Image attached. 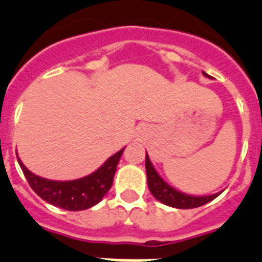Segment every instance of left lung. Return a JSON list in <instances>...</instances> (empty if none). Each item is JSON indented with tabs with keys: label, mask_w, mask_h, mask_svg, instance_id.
Returning <instances> with one entry per match:
<instances>
[{
	"label": "left lung",
	"mask_w": 262,
	"mask_h": 262,
	"mask_svg": "<svg viewBox=\"0 0 262 262\" xmlns=\"http://www.w3.org/2000/svg\"><path fill=\"white\" fill-rule=\"evenodd\" d=\"M203 75L210 77L209 75H206L203 72ZM145 172H147V182L149 191L152 195L160 201L164 205H168L170 207H176V209H195L200 206L206 205V203L211 202L215 200L221 193L212 194V195L206 196H194L189 195V194H184L181 191L176 190L174 187L169 186L163 178L160 177L159 173L156 172V169L152 165L151 160L145 155Z\"/></svg>",
	"instance_id": "1"
}]
</instances>
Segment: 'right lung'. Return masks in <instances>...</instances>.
Returning <instances> with one entry per match:
<instances>
[{
    "mask_svg": "<svg viewBox=\"0 0 262 262\" xmlns=\"http://www.w3.org/2000/svg\"><path fill=\"white\" fill-rule=\"evenodd\" d=\"M123 151L124 148L113 155L110 159L106 160V163L101 168L97 169L92 174L73 181L46 180L30 172L19 159L18 163L31 189L41 200L68 211H81L97 205L110 190L117 165Z\"/></svg>",
    "mask_w": 262,
    "mask_h": 262,
    "instance_id": "1",
    "label": "right lung"
}]
</instances>
